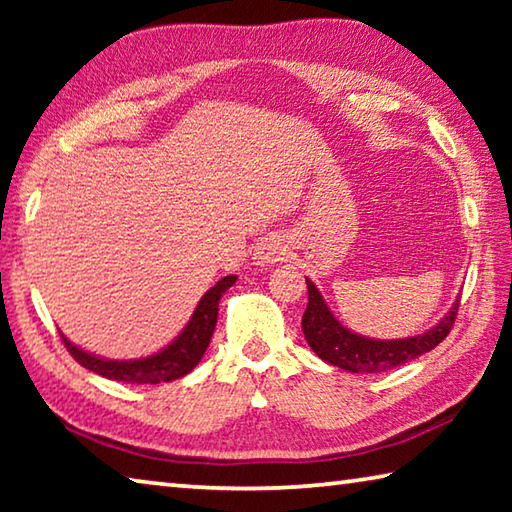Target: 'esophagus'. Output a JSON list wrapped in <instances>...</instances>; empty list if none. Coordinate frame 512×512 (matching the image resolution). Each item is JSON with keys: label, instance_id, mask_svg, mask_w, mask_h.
<instances>
[{"label": "esophagus", "instance_id": "esophagus-1", "mask_svg": "<svg viewBox=\"0 0 512 512\" xmlns=\"http://www.w3.org/2000/svg\"><path fill=\"white\" fill-rule=\"evenodd\" d=\"M284 255H287V248L282 246V241L275 237H266L255 246L253 259L257 266H271L275 262H280V259H284Z\"/></svg>", "mask_w": 512, "mask_h": 512}]
</instances>
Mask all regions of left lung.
I'll list each match as a JSON object with an SVG mask.
<instances>
[{
    "label": "left lung",
    "mask_w": 512,
    "mask_h": 512,
    "mask_svg": "<svg viewBox=\"0 0 512 512\" xmlns=\"http://www.w3.org/2000/svg\"><path fill=\"white\" fill-rule=\"evenodd\" d=\"M307 291L309 302L305 314H302V332H305L309 348L323 361L348 372H388L397 366H404L406 361L422 357V354L436 348L440 341H445L458 311L456 300L452 309L447 311V316L424 334L409 336V339L381 341L354 334L348 327H343L341 320L334 318L332 311H329L311 280H307Z\"/></svg>",
    "instance_id": "left-lung-1"
}]
</instances>
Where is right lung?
I'll use <instances>...</instances> for the list:
<instances>
[{
  "label": "right lung",
  "instance_id": "add662e5",
  "mask_svg": "<svg viewBox=\"0 0 512 512\" xmlns=\"http://www.w3.org/2000/svg\"><path fill=\"white\" fill-rule=\"evenodd\" d=\"M235 282L237 275L221 277V280L198 300L194 314L189 318L183 332H180L167 348L151 354V357L128 361L103 359L97 357V354L81 350L79 345H74L65 334L60 336H63V343L69 354H72L83 368L97 372V375L106 379L126 381V384H162V381L180 379L185 377L187 372H192L198 366V361L203 359L207 345L212 341L216 316H219V300Z\"/></svg>",
  "mask_w": 512,
  "mask_h": 512
}]
</instances>
